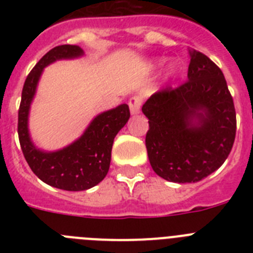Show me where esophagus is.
Instances as JSON below:
<instances>
[{
    "label": "esophagus",
    "instance_id": "34e87169",
    "mask_svg": "<svg viewBox=\"0 0 253 253\" xmlns=\"http://www.w3.org/2000/svg\"><path fill=\"white\" fill-rule=\"evenodd\" d=\"M140 105H142V99L138 97V96H134L129 100V109H130V113L133 115H137L140 111Z\"/></svg>",
    "mask_w": 253,
    "mask_h": 253
}]
</instances>
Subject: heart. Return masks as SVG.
<instances>
[{
	"mask_svg": "<svg viewBox=\"0 0 253 253\" xmlns=\"http://www.w3.org/2000/svg\"><path fill=\"white\" fill-rule=\"evenodd\" d=\"M161 62H162V60H158V62H157V64H160V63H161Z\"/></svg>",
	"mask_w": 253,
	"mask_h": 253,
	"instance_id": "1",
	"label": "heart"
}]
</instances>
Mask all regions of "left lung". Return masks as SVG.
I'll list each match as a JSON object with an SVG mask.
<instances>
[{"label": "left lung", "mask_w": 253, "mask_h": 253, "mask_svg": "<svg viewBox=\"0 0 253 253\" xmlns=\"http://www.w3.org/2000/svg\"><path fill=\"white\" fill-rule=\"evenodd\" d=\"M187 81L166 87L143 105L146 147L153 171L171 182H198L222 166L236 138V110L218 66L189 50Z\"/></svg>", "instance_id": "left-lung-1"}]
</instances>
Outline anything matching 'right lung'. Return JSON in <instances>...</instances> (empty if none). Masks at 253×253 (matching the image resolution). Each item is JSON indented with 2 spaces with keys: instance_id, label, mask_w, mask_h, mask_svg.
I'll return each mask as SVG.
<instances>
[{
  "instance_id": "add662e5",
  "label": "right lung",
  "mask_w": 253,
  "mask_h": 253,
  "mask_svg": "<svg viewBox=\"0 0 253 253\" xmlns=\"http://www.w3.org/2000/svg\"><path fill=\"white\" fill-rule=\"evenodd\" d=\"M84 54L82 48L69 44L49 50L26 77L19 109L20 146L31 171L45 184L67 191L91 189L104 180L110 167L114 138L130 118L129 106L122 104L95 116L81 137L64 148L46 152L35 147L29 133V113L44 68L55 60Z\"/></svg>"
}]
</instances>
